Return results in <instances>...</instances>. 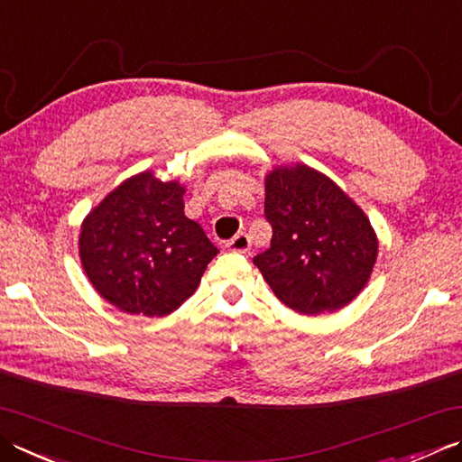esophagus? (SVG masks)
I'll use <instances>...</instances> for the list:
<instances>
[{
    "instance_id": "obj_1",
    "label": "esophagus",
    "mask_w": 462,
    "mask_h": 462,
    "mask_svg": "<svg viewBox=\"0 0 462 462\" xmlns=\"http://www.w3.org/2000/svg\"><path fill=\"white\" fill-rule=\"evenodd\" d=\"M226 246H228V250H232V252H248L250 246H252V242H250L248 234L240 232L228 244H226Z\"/></svg>"
}]
</instances>
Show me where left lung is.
Listing matches in <instances>:
<instances>
[{
	"instance_id": "left-lung-1",
	"label": "left lung",
	"mask_w": 462,
	"mask_h": 462,
	"mask_svg": "<svg viewBox=\"0 0 462 462\" xmlns=\"http://www.w3.org/2000/svg\"><path fill=\"white\" fill-rule=\"evenodd\" d=\"M270 248L254 264L288 309L314 316L345 309L365 291L378 238L368 216L327 174L306 164L264 178Z\"/></svg>"
}]
</instances>
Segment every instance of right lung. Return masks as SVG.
I'll use <instances>...</instances> for the list:
<instances>
[{"label":"right lung","mask_w":462,"mask_h":462,"mask_svg":"<svg viewBox=\"0 0 462 462\" xmlns=\"http://www.w3.org/2000/svg\"><path fill=\"white\" fill-rule=\"evenodd\" d=\"M186 186L140 171L89 210L79 260L97 294L117 310L166 316L196 292L218 248L186 218Z\"/></svg>","instance_id":"add662e5"}]
</instances>
